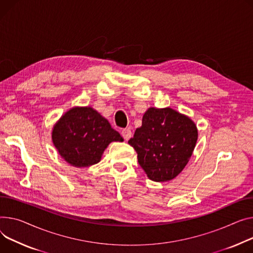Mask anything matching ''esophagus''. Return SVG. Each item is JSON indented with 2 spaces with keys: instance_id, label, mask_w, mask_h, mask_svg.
Masks as SVG:
<instances>
[{
  "instance_id": "1",
  "label": "esophagus",
  "mask_w": 253,
  "mask_h": 253,
  "mask_svg": "<svg viewBox=\"0 0 253 253\" xmlns=\"http://www.w3.org/2000/svg\"><path fill=\"white\" fill-rule=\"evenodd\" d=\"M121 134H122V136L124 137V139L127 141V140H129L130 137L132 136V131H131L130 129H123L122 132H121Z\"/></svg>"
}]
</instances>
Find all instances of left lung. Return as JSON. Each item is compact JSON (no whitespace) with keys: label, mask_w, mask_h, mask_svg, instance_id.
I'll return each mask as SVG.
<instances>
[{"label":"left lung","mask_w":253,"mask_h":253,"mask_svg":"<svg viewBox=\"0 0 253 253\" xmlns=\"http://www.w3.org/2000/svg\"><path fill=\"white\" fill-rule=\"evenodd\" d=\"M197 137V127L188 116L169 107H151L128 143L136 150L146 176L156 182H167L186 167Z\"/></svg>","instance_id":"left-lung-1"}]
</instances>
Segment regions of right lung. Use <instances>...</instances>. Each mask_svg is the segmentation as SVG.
I'll use <instances>...</instances> for the list:
<instances>
[{
	"mask_svg": "<svg viewBox=\"0 0 253 253\" xmlns=\"http://www.w3.org/2000/svg\"><path fill=\"white\" fill-rule=\"evenodd\" d=\"M123 140L106 118L91 107L71 108L52 130V141L59 155L75 168L97 164L111 142Z\"/></svg>",
	"mask_w": 253,
	"mask_h": 253,
	"instance_id": "right-lung-1",
	"label": "right lung"
}]
</instances>
